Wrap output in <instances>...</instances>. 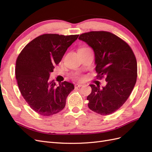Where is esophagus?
<instances>
[{
	"instance_id": "34e87169",
	"label": "esophagus",
	"mask_w": 152,
	"mask_h": 152,
	"mask_svg": "<svg viewBox=\"0 0 152 152\" xmlns=\"http://www.w3.org/2000/svg\"><path fill=\"white\" fill-rule=\"evenodd\" d=\"M82 86H83V84H76L75 85V87H82Z\"/></svg>"
}]
</instances>
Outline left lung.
I'll list each match as a JSON object with an SVG mask.
<instances>
[{
	"mask_svg": "<svg viewBox=\"0 0 152 152\" xmlns=\"http://www.w3.org/2000/svg\"><path fill=\"white\" fill-rule=\"evenodd\" d=\"M79 39L93 49L97 79L105 77L107 82L102 89L99 86L90 84L88 107L102 115L112 114L126 102L136 84L135 55L125 41L108 31L87 32L81 34Z\"/></svg>",
	"mask_w": 152,
	"mask_h": 152,
	"instance_id": "8db88e82",
	"label": "left lung"
}]
</instances>
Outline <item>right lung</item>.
<instances>
[{
	"instance_id": "right-lung-1",
	"label": "right lung",
	"mask_w": 152,
	"mask_h": 152,
	"mask_svg": "<svg viewBox=\"0 0 152 152\" xmlns=\"http://www.w3.org/2000/svg\"><path fill=\"white\" fill-rule=\"evenodd\" d=\"M79 35L44 34L27 44L18 56L16 78L21 94L32 110L43 116H50L65 108L74 85L64 81L56 86L49 81L54 66L61 61L67 49Z\"/></svg>"
}]
</instances>
